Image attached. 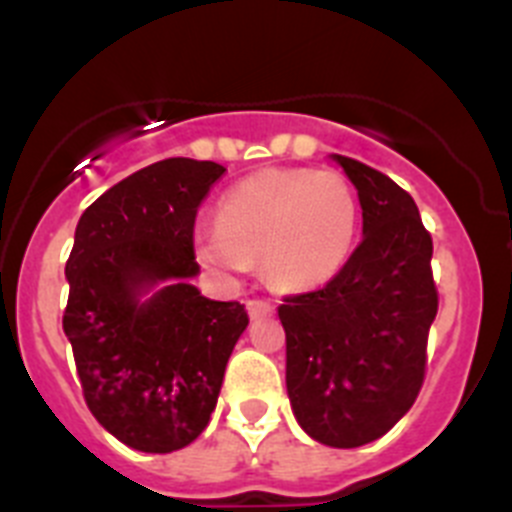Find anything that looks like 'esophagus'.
I'll return each mask as SVG.
<instances>
[{"instance_id":"esophagus-1","label":"esophagus","mask_w":512,"mask_h":512,"mask_svg":"<svg viewBox=\"0 0 512 512\" xmlns=\"http://www.w3.org/2000/svg\"><path fill=\"white\" fill-rule=\"evenodd\" d=\"M246 310H248V315L256 320V318H264V315H271V312H274V305H269V302H264V300H251L246 305Z\"/></svg>"}]
</instances>
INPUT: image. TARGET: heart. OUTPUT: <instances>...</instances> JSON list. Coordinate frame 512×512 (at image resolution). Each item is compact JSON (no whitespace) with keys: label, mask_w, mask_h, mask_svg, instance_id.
Returning a JSON list of instances; mask_svg holds the SVG:
<instances>
[{"label":"heart","mask_w":512,"mask_h":512,"mask_svg":"<svg viewBox=\"0 0 512 512\" xmlns=\"http://www.w3.org/2000/svg\"><path fill=\"white\" fill-rule=\"evenodd\" d=\"M359 200L338 174L266 169L230 187L217 225H197L194 253L220 277H243L261 259L274 287L318 289L336 277L359 238Z\"/></svg>","instance_id":"heart-1"}]
</instances>
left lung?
Returning <instances> with one entry per match:
<instances>
[{
  "mask_svg": "<svg viewBox=\"0 0 512 512\" xmlns=\"http://www.w3.org/2000/svg\"><path fill=\"white\" fill-rule=\"evenodd\" d=\"M333 161L359 192L364 238L318 292L287 297V395L302 431L356 449L413 408L438 310L433 241L415 200L354 158Z\"/></svg>",
  "mask_w": 512,
  "mask_h": 512,
  "instance_id": "8db88e82",
  "label": "left lung"
}]
</instances>
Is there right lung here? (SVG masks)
Wrapping results in <instances>:
<instances>
[{
    "label": "right lung",
    "instance_id": "obj_1",
    "mask_svg": "<svg viewBox=\"0 0 512 512\" xmlns=\"http://www.w3.org/2000/svg\"><path fill=\"white\" fill-rule=\"evenodd\" d=\"M215 161L166 158L135 171L79 217L66 261L63 333L89 410L135 451L171 454L210 423L241 302L194 287V217L223 176Z\"/></svg>",
    "mask_w": 512,
    "mask_h": 512
}]
</instances>
